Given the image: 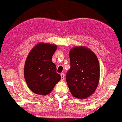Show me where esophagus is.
Segmentation results:
<instances>
[{
    "label": "esophagus",
    "mask_w": 122,
    "mask_h": 122,
    "mask_svg": "<svg viewBox=\"0 0 122 122\" xmlns=\"http://www.w3.org/2000/svg\"><path fill=\"white\" fill-rule=\"evenodd\" d=\"M64 77H65V75H64V73H61V81H63L64 80Z\"/></svg>",
    "instance_id": "34e87169"
}]
</instances>
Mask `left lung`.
<instances>
[{"label":"left lung","mask_w":122,"mask_h":122,"mask_svg":"<svg viewBox=\"0 0 122 122\" xmlns=\"http://www.w3.org/2000/svg\"><path fill=\"white\" fill-rule=\"evenodd\" d=\"M69 57L71 68L66 75L68 87L74 97L85 99L97 86L100 77L99 61L93 51L83 46L71 50Z\"/></svg>","instance_id":"left-lung-1"}]
</instances>
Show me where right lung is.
<instances>
[{
	"label": "right lung",
	"instance_id": "add662e5",
	"mask_svg": "<svg viewBox=\"0 0 122 122\" xmlns=\"http://www.w3.org/2000/svg\"><path fill=\"white\" fill-rule=\"evenodd\" d=\"M56 49L55 45L40 43L29 53L25 62L24 76L34 93L49 94L61 80V76L56 72V66L51 61Z\"/></svg>",
	"mask_w": 122,
	"mask_h": 122
}]
</instances>
